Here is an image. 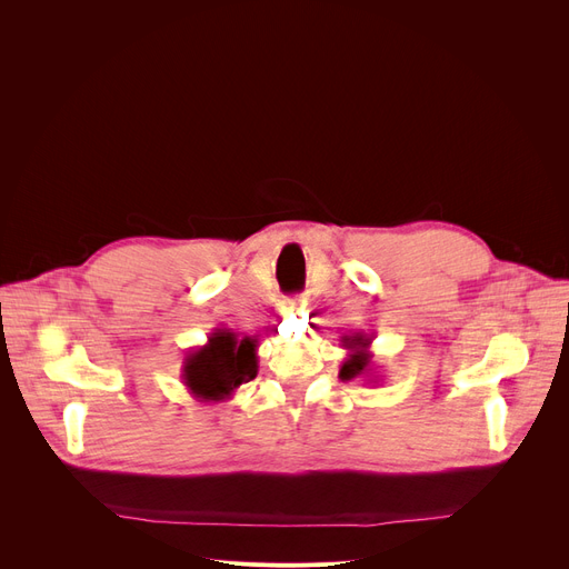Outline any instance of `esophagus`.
I'll return each instance as SVG.
<instances>
[{
  "label": "esophagus",
  "mask_w": 569,
  "mask_h": 569,
  "mask_svg": "<svg viewBox=\"0 0 569 569\" xmlns=\"http://www.w3.org/2000/svg\"><path fill=\"white\" fill-rule=\"evenodd\" d=\"M305 307H307V300H305V297H292V300H288V302H286L288 313H302V311H305Z\"/></svg>",
  "instance_id": "obj_1"
}]
</instances>
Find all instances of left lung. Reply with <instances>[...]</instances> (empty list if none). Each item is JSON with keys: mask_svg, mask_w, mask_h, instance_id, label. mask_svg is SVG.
Listing matches in <instances>:
<instances>
[{"mask_svg": "<svg viewBox=\"0 0 569 569\" xmlns=\"http://www.w3.org/2000/svg\"><path fill=\"white\" fill-rule=\"evenodd\" d=\"M341 346L348 350V357L343 360L341 369H339V378L341 380H355V378H368L372 376L371 382L378 380L376 371H373V355H371V337H367L365 332H355V335H346L341 337Z\"/></svg>", "mask_w": 569, "mask_h": 569, "instance_id": "obj_1", "label": "left lung"}]
</instances>
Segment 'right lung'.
<instances>
[{
  "label": "right lung",
  "mask_w": 569,
  "mask_h": 569,
  "mask_svg": "<svg viewBox=\"0 0 569 569\" xmlns=\"http://www.w3.org/2000/svg\"><path fill=\"white\" fill-rule=\"evenodd\" d=\"M258 376V339H239L232 330L217 327L207 343L189 350L182 365V382L198 401L217 403L234 395L239 385Z\"/></svg>",
  "instance_id": "obj_1"
}]
</instances>
